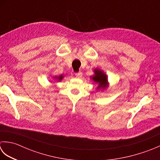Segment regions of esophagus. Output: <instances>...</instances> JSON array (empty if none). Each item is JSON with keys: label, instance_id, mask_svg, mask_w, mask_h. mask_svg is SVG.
I'll use <instances>...</instances> for the list:
<instances>
[{"label": "esophagus", "instance_id": "esophagus-1", "mask_svg": "<svg viewBox=\"0 0 160 160\" xmlns=\"http://www.w3.org/2000/svg\"><path fill=\"white\" fill-rule=\"evenodd\" d=\"M76 78H81L82 76V73L81 71H80V72H78V73H76Z\"/></svg>", "mask_w": 160, "mask_h": 160}]
</instances>
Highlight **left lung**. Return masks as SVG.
Returning a JSON list of instances; mask_svg holds the SVG:
<instances>
[{
    "instance_id": "1",
    "label": "left lung",
    "mask_w": 160,
    "mask_h": 160,
    "mask_svg": "<svg viewBox=\"0 0 160 160\" xmlns=\"http://www.w3.org/2000/svg\"><path fill=\"white\" fill-rule=\"evenodd\" d=\"M94 75L90 76V78L93 80V82L98 84L96 87L97 90H105L109 87V82L108 80V76L104 71L100 68H95L93 70Z\"/></svg>"
}]
</instances>
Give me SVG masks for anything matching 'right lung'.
<instances>
[{
    "label": "right lung",
    "instance_id": "obj_1",
    "mask_svg": "<svg viewBox=\"0 0 160 160\" xmlns=\"http://www.w3.org/2000/svg\"><path fill=\"white\" fill-rule=\"evenodd\" d=\"M52 78H53V79H55V80H58L59 82H60V81L62 80V79H63V78H64V75L62 74V75H60V76H59L52 77Z\"/></svg>",
    "mask_w": 160,
    "mask_h": 160
}]
</instances>
